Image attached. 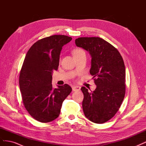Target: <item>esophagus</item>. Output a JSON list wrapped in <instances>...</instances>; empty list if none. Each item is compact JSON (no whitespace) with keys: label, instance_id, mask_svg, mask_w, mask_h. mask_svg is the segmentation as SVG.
Returning a JSON list of instances; mask_svg holds the SVG:
<instances>
[{"label":"esophagus","instance_id":"obj_1","mask_svg":"<svg viewBox=\"0 0 146 146\" xmlns=\"http://www.w3.org/2000/svg\"><path fill=\"white\" fill-rule=\"evenodd\" d=\"M80 90V87L78 86H72V91H77Z\"/></svg>","mask_w":146,"mask_h":146}]
</instances>
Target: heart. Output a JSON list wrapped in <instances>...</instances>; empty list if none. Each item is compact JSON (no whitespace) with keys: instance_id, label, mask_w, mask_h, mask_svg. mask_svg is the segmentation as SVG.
<instances>
[{"instance_id":"obj_1","label":"heart","mask_w":146,"mask_h":146,"mask_svg":"<svg viewBox=\"0 0 146 146\" xmlns=\"http://www.w3.org/2000/svg\"><path fill=\"white\" fill-rule=\"evenodd\" d=\"M81 51H83L82 50H81V49H76V50H75L74 51V53L73 54H76V53H78V52H81Z\"/></svg>"}]
</instances>
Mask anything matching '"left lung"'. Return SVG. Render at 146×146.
<instances>
[{"label":"left lung","instance_id":"8db88e82","mask_svg":"<svg viewBox=\"0 0 146 146\" xmlns=\"http://www.w3.org/2000/svg\"><path fill=\"white\" fill-rule=\"evenodd\" d=\"M75 42L90 54V72L97 86L93 92L84 86L81 88L84 114L92 122L104 123L115 115L125 96V68L122 57L115 47L99 37L78 38Z\"/></svg>","mask_w":146,"mask_h":146}]
</instances>
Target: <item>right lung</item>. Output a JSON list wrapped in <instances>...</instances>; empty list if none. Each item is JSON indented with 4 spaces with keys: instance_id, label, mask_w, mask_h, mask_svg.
<instances>
[{
    "instance_id": "add662e5",
    "label": "right lung",
    "mask_w": 146,
    "mask_h": 146,
    "mask_svg": "<svg viewBox=\"0 0 146 146\" xmlns=\"http://www.w3.org/2000/svg\"><path fill=\"white\" fill-rule=\"evenodd\" d=\"M72 40L65 35L40 39L30 48L19 75V87L25 109L41 122L55 120L64 99L72 91L67 84L54 89L52 74L59 66L62 47Z\"/></svg>"
}]
</instances>
